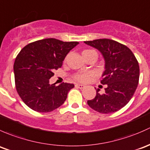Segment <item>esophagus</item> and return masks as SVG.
Listing matches in <instances>:
<instances>
[{
	"instance_id": "34e87169",
	"label": "esophagus",
	"mask_w": 150,
	"mask_h": 150,
	"mask_svg": "<svg viewBox=\"0 0 150 150\" xmlns=\"http://www.w3.org/2000/svg\"><path fill=\"white\" fill-rule=\"evenodd\" d=\"M75 86L76 88H79V89H83L84 87V85L83 84H76Z\"/></svg>"
}]
</instances>
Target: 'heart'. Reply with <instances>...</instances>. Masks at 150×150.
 <instances>
[{"label": "heart", "instance_id": "obj_1", "mask_svg": "<svg viewBox=\"0 0 150 150\" xmlns=\"http://www.w3.org/2000/svg\"><path fill=\"white\" fill-rule=\"evenodd\" d=\"M92 53H96L97 52L94 50H84L82 51V55L84 58L90 55ZM92 76V74L91 72H85V73H78L74 76V79L77 81H81V82H86Z\"/></svg>", "mask_w": 150, "mask_h": 150}]
</instances>
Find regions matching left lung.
<instances>
[{
    "mask_svg": "<svg viewBox=\"0 0 150 150\" xmlns=\"http://www.w3.org/2000/svg\"><path fill=\"white\" fill-rule=\"evenodd\" d=\"M95 47L105 59L101 84H106L104 94L96 89V96L87 104L100 113H111L124 107L132 99L139 79V66L132 50L124 45L110 39L85 41Z\"/></svg>",
    "mask_w": 150,
    "mask_h": 150,
    "instance_id": "obj_1",
    "label": "left lung"
}]
</instances>
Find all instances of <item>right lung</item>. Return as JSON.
Masks as SVG:
<instances>
[{
  "label": "right lung",
  "mask_w": 150,
  "mask_h": 150,
  "mask_svg": "<svg viewBox=\"0 0 150 150\" xmlns=\"http://www.w3.org/2000/svg\"><path fill=\"white\" fill-rule=\"evenodd\" d=\"M78 42H63L47 38L31 42L18 54L13 64L15 85L18 95L33 110L51 112L62 105L74 84H50L53 71Z\"/></svg>",
  "instance_id": "obj_1"
}]
</instances>
